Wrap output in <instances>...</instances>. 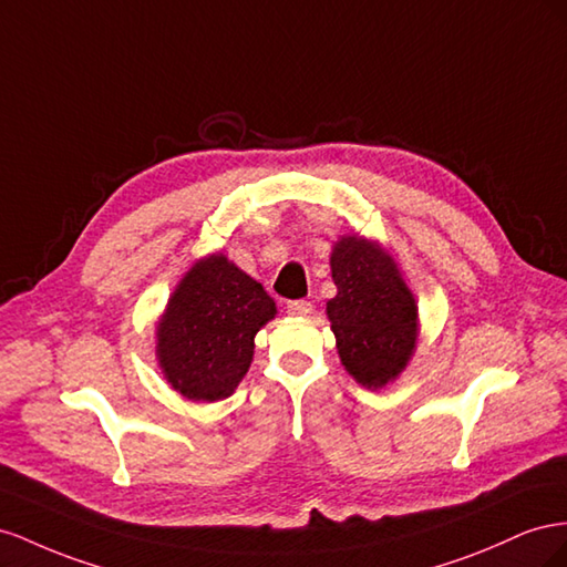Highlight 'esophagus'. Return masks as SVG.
<instances>
[{
	"mask_svg": "<svg viewBox=\"0 0 567 567\" xmlns=\"http://www.w3.org/2000/svg\"><path fill=\"white\" fill-rule=\"evenodd\" d=\"M313 311V303L306 301V299H297V301H287V313L289 316H309Z\"/></svg>",
	"mask_w": 567,
	"mask_h": 567,
	"instance_id": "obj_1",
	"label": "esophagus"
}]
</instances>
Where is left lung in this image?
I'll return each mask as SVG.
<instances>
[{
	"mask_svg": "<svg viewBox=\"0 0 567 567\" xmlns=\"http://www.w3.org/2000/svg\"><path fill=\"white\" fill-rule=\"evenodd\" d=\"M337 297L328 301L337 353L347 373L380 390L409 365L417 339V303L394 258L378 241L342 235L330 256Z\"/></svg>",
	"mask_w": 567,
	"mask_h": 567,
	"instance_id": "left-lung-1",
	"label": "left lung"
}]
</instances>
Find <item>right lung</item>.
I'll return each mask as SVG.
<instances>
[{
	"instance_id": "obj_1",
	"label": "right lung",
	"mask_w": 567,
	"mask_h": 567,
	"mask_svg": "<svg viewBox=\"0 0 567 567\" xmlns=\"http://www.w3.org/2000/svg\"><path fill=\"white\" fill-rule=\"evenodd\" d=\"M278 309L228 256L199 258L177 282L156 326V359L177 394L228 399L247 375L254 337Z\"/></svg>"
}]
</instances>
